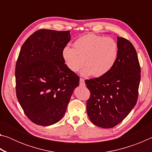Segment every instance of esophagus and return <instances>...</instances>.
<instances>
[{
  "label": "esophagus",
  "instance_id": "obj_1",
  "mask_svg": "<svg viewBox=\"0 0 152 152\" xmlns=\"http://www.w3.org/2000/svg\"><path fill=\"white\" fill-rule=\"evenodd\" d=\"M80 86H84L85 85V82H84V80L80 78Z\"/></svg>",
  "mask_w": 152,
  "mask_h": 152
}]
</instances>
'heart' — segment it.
Listing matches in <instances>:
<instances>
[{
	"label": "heart",
	"instance_id": "b5f03b06",
	"mask_svg": "<svg viewBox=\"0 0 152 152\" xmlns=\"http://www.w3.org/2000/svg\"><path fill=\"white\" fill-rule=\"evenodd\" d=\"M74 47L66 46L62 56L69 70L76 72L82 66L81 75L104 76L112 70L119 56V45L111 37L87 34L77 39Z\"/></svg>",
	"mask_w": 152,
	"mask_h": 152
}]
</instances>
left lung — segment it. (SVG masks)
Listing matches in <instances>:
<instances>
[{"label": "left lung", "instance_id": "8db88e82", "mask_svg": "<svg viewBox=\"0 0 152 152\" xmlns=\"http://www.w3.org/2000/svg\"><path fill=\"white\" fill-rule=\"evenodd\" d=\"M119 56L109 72L86 80L91 92L86 103L88 117L93 124L112 128L129 114L137 103L141 69L137 52L129 41L117 37Z\"/></svg>", "mask_w": 152, "mask_h": 152}]
</instances>
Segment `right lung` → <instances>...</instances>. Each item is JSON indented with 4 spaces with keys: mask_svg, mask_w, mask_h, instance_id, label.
I'll return each instance as SVG.
<instances>
[{
    "mask_svg": "<svg viewBox=\"0 0 152 152\" xmlns=\"http://www.w3.org/2000/svg\"><path fill=\"white\" fill-rule=\"evenodd\" d=\"M70 31L41 29L25 41L15 67L16 93L27 117L49 126L64 117L80 78L69 70L62 56Z\"/></svg>",
    "mask_w": 152,
    "mask_h": 152,
    "instance_id": "obj_1",
    "label": "right lung"
}]
</instances>
